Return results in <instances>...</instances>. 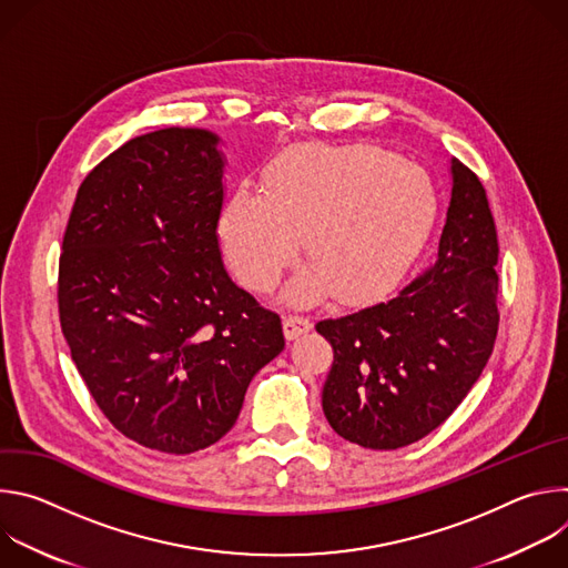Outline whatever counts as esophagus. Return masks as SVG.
Returning a JSON list of instances; mask_svg holds the SVG:
<instances>
[{
    "instance_id": "1",
    "label": "esophagus",
    "mask_w": 568,
    "mask_h": 568,
    "mask_svg": "<svg viewBox=\"0 0 568 568\" xmlns=\"http://www.w3.org/2000/svg\"><path fill=\"white\" fill-rule=\"evenodd\" d=\"M312 331V321L305 318V316H296V314H290L283 318V333L285 337L292 342V339H298L301 335L310 333Z\"/></svg>"
}]
</instances>
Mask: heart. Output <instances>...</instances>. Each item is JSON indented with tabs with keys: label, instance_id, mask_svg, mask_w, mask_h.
Wrapping results in <instances>:
<instances>
[{
	"label": "heart",
	"instance_id": "b5f03b06",
	"mask_svg": "<svg viewBox=\"0 0 568 568\" xmlns=\"http://www.w3.org/2000/svg\"><path fill=\"white\" fill-rule=\"evenodd\" d=\"M267 195L237 191L220 213V240L242 285L272 290L296 261L287 285L294 305L335 296L355 305L388 290L407 270L436 217L432 178L375 145H305L281 156Z\"/></svg>",
	"mask_w": 568,
	"mask_h": 568
}]
</instances>
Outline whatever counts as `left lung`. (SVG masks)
<instances>
[{"label": "left lung", "instance_id": "1", "mask_svg": "<svg viewBox=\"0 0 568 568\" xmlns=\"http://www.w3.org/2000/svg\"><path fill=\"white\" fill-rule=\"evenodd\" d=\"M449 173L452 197L434 263L386 301L316 323L335 351L323 414L342 438L368 449H397L432 434L495 348V217L467 166L452 159Z\"/></svg>", "mask_w": 568, "mask_h": 568}]
</instances>
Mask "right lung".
<instances>
[{
	"label": "right lung",
	"mask_w": 568,
	"mask_h": 568,
	"mask_svg": "<svg viewBox=\"0 0 568 568\" xmlns=\"http://www.w3.org/2000/svg\"><path fill=\"white\" fill-rule=\"evenodd\" d=\"M220 136L130 139L80 184L62 237L60 326L105 418L164 454L217 443L283 348L278 314L222 263Z\"/></svg>",
	"instance_id": "obj_1"
}]
</instances>
